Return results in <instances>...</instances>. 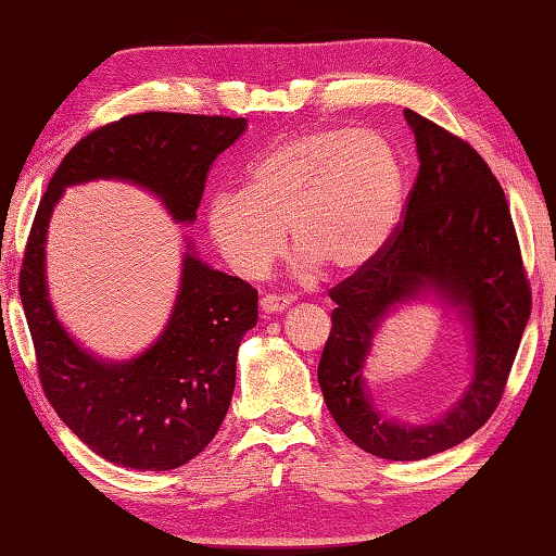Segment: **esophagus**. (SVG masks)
<instances>
[{
    "label": "esophagus",
    "mask_w": 556,
    "mask_h": 556,
    "mask_svg": "<svg viewBox=\"0 0 556 556\" xmlns=\"http://www.w3.org/2000/svg\"><path fill=\"white\" fill-rule=\"evenodd\" d=\"M260 306H262V312H265V314H281V312H287V308L291 306V299L289 296L267 294V296L260 299Z\"/></svg>",
    "instance_id": "obj_1"
}]
</instances>
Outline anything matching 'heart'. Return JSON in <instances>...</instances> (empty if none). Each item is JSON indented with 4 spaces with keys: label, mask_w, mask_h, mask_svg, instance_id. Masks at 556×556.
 <instances>
[{
    "label": "heart",
    "mask_w": 556,
    "mask_h": 556,
    "mask_svg": "<svg viewBox=\"0 0 556 556\" xmlns=\"http://www.w3.org/2000/svg\"><path fill=\"white\" fill-rule=\"evenodd\" d=\"M404 162L380 131L324 127L269 147L248 168V186L215 193L205 225L235 275L260 279L287 242L312 269H355L378 257L404 211Z\"/></svg>",
    "instance_id": "1"
}]
</instances>
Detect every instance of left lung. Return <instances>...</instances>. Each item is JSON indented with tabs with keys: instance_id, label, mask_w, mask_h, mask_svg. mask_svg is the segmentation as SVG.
<instances>
[{
	"instance_id": "left-lung-1",
	"label": "left lung",
	"mask_w": 556,
	"mask_h": 556,
	"mask_svg": "<svg viewBox=\"0 0 556 556\" xmlns=\"http://www.w3.org/2000/svg\"><path fill=\"white\" fill-rule=\"evenodd\" d=\"M419 174L388 250L331 289L318 384L336 425L355 446L388 460H421L481 429L503 397L532 296L510 208L491 168L464 139L404 110ZM454 313L471 345L467 390L452 409L419 426L382 410L367 388L381 324L409 303Z\"/></svg>"
}]
</instances>
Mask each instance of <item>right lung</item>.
<instances>
[{
  "mask_svg": "<svg viewBox=\"0 0 556 556\" xmlns=\"http://www.w3.org/2000/svg\"><path fill=\"white\" fill-rule=\"evenodd\" d=\"M248 119L144 112L100 127L55 168L36 211L18 277L43 392L83 444L110 464L172 470L218 434L235 390L242 336L257 324V291L211 267L184 238L178 291L166 324L144 351L102 357L55 314L46 240L65 188L122 181L152 193L174 223L193 225L205 176Z\"/></svg>",
  "mask_w": 556,
  "mask_h": 556,
  "instance_id": "obj_1",
  "label": "right lung"
}]
</instances>
